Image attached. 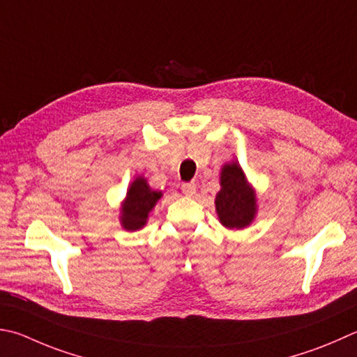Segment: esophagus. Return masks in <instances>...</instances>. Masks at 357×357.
Instances as JSON below:
<instances>
[{
	"label": "esophagus",
	"instance_id": "1",
	"mask_svg": "<svg viewBox=\"0 0 357 357\" xmlns=\"http://www.w3.org/2000/svg\"><path fill=\"white\" fill-rule=\"evenodd\" d=\"M181 189H183V192L185 193V195L192 197V195H195V192H197V184L195 183H185V184H183V187H181Z\"/></svg>",
	"mask_w": 357,
	"mask_h": 357
}]
</instances>
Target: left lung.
Here are the masks:
<instances>
[{
    "label": "left lung",
    "instance_id": "left-lung-1",
    "mask_svg": "<svg viewBox=\"0 0 357 357\" xmlns=\"http://www.w3.org/2000/svg\"><path fill=\"white\" fill-rule=\"evenodd\" d=\"M220 223L228 229H243L257 215V195L238 162L231 160L220 170V190L215 195Z\"/></svg>",
    "mask_w": 357,
    "mask_h": 357
}]
</instances>
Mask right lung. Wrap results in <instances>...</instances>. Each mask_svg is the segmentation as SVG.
I'll return each instance as SVG.
<instances>
[{
	"label": "right lung",
	"instance_id": "obj_1",
	"mask_svg": "<svg viewBox=\"0 0 357 357\" xmlns=\"http://www.w3.org/2000/svg\"><path fill=\"white\" fill-rule=\"evenodd\" d=\"M162 197L160 190H153L145 176L139 174L128 187L126 197L120 206V225L126 231H139L148 222L151 211Z\"/></svg>",
	"mask_w": 357,
	"mask_h": 357
}]
</instances>
